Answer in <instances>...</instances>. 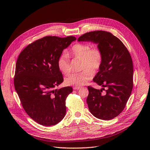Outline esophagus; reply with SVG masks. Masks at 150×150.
<instances>
[{"label":"esophagus","instance_id":"1","mask_svg":"<svg viewBox=\"0 0 150 150\" xmlns=\"http://www.w3.org/2000/svg\"><path fill=\"white\" fill-rule=\"evenodd\" d=\"M73 89L75 90H78L81 89V87H74Z\"/></svg>","mask_w":150,"mask_h":150}]
</instances>
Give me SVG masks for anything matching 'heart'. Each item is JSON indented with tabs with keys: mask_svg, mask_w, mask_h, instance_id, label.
<instances>
[{
	"mask_svg": "<svg viewBox=\"0 0 150 150\" xmlns=\"http://www.w3.org/2000/svg\"><path fill=\"white\" fill-rule=\"evenodd\" d=\"M81 59V69L79 73H73L67 76L65 83L67 85L81 87L86 83L93 76V73L100 68L103 62V53L101 49L96 46L91 47L88 44L76 43L66 54H62L57 60L59 69L64 74L71 72V63L68 57Z\"/></svg>",
	"mask_w": 150,
	"mask_h": 150,
	"instance_id": "obj_1",
	"label": "heart"
}]
</instances>
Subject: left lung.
<instances>
[{
  "mask_svg": "<svg viewBox=\"0 0 150 150\" xmlns=\"http://www.w3.org/2000/svg\"><path fill=\"white\" fill-rule=\"evenodd\" d=\"M78 41L97 44L103 53V62L93 81L104 88L88 87L87 103L89 110L96 117L110 120L124 109L133 88V62L123 42L112 33L95 31L80 36Z\"/></svg>",
  "mask_w": 150,
  "mask_h": 150,
  "instance_id": "left-lung-1",
  "label": "left lung"
}]
</instances>
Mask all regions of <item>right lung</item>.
<instances>
[{
    "instance_id": "right-lung-1",
    "label": "right lung",
    "mask_w": 150,
    "mask_h": 150,
    "mask_svg": "<svg viewBox=\"0 0 150 150\" xmlns=\"http://www.w3.org/2000/svg\"><path fill=\"white\" fill-rule=\"evenodd\" d=\"M75 40L73 36H46L27 46L18 57L15 90L25 112L41 125H55L65 116V100L73 89L54 90L63 81L57 60Z\"/></svg>"
}]
</instances>
